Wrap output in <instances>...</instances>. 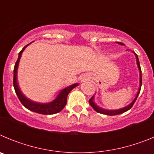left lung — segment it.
I'll return each instance as SVG.
<instances>
[{
  "label": "left lung",
  "mask_w": 154,
  "mask_h": 154,
  "mask_svg": "<svg viewBox=\"0 0 154 154\" xmlns=\"http://www.w3.org/2000/svg\"><path fill=\"white\" fill-rule=\"evenodd\" d=\"M116 43H118V44H119V45H123V43H121V42H116ZM133 53L135 54L136 58H137V65H138L139 70H140V89H139V91H138V92H137L135 99H133V102H132L130 104H129L128 106H126L124 107V108L119 109H115V110H108V109H103V108H100L99 106H98L97 105L94 103V101H93L94 96H93L90 99H89V104L91 105V106H92L94 109L96 110V112H99V113L105 114V115H108V116H115V115H119V114L123 113V112H126L127 110L130 109L132 108V106H133V104H134V103L136 102V100H137V97H138V96H139V94H140V92L141 85H142V72H141L140 65V62H139L138 56H137V55L136 54L135 52H134V51H133Z\"/></svg>",
  "instance_id": "1"
}]
</instances>
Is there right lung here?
Listing matches in <instances>:
<instances>
[{
    "instance_id": "add662e5",
    "label": "right lung",
    "mask_w": 154,
    "mask_h": 154,
    "mask_svg": "<svg viewBox=\"0 0 154 154\" xmlns=\"http://www.w3.org/2000/svg\"><path fill=\"white\" fill-rule=\"evenodd\" d=\"M31 43L27 45L26 46H24L18 54V58L16 62L15 65H14V79H13V85L14 87V90H15L16 94H17V97H18L19 100L21 101L22 105L24 107H26L28 109L31 110L32 112H38V113L43 114V115H51V114H55L57 112H59L62 111L65 106V105L67 103V96L69 95V92L72 91L74 88L76 86H78L79 83H75L72 85H69V86L66 87L65 89H62L59 94L58 95L55 99H54L52 102L48 103H36V102L31 101L29 99L24 96V94L21 92L20 89H19L18 85H17V68H18L19 62H20V58H21L22 52L25 49V48L28 45H29Z\"/></svg>"
}]
</instances>
